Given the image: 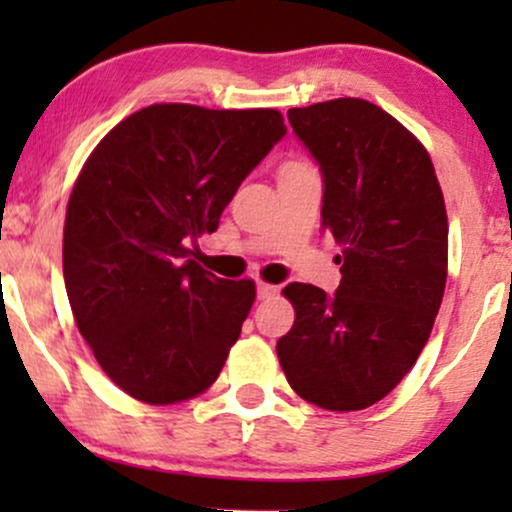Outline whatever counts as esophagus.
Here are the masks:
<instances>
[{
  "mask_svg": "<svg viewBox=\"0 0 512 512\" xmlns=\"http://www.w3.org/2000/svg\"><path fill=\"white\" fill-rule=\"evenodd\" d=\"M276 296V286L264 284V281H257V298L260 301H269V298Z\"/></svg>",
  "mask_w": 512,
  "mask_h": 512,
  "instance_id": "1",
  "label": "esophagus"
}]
</instances>
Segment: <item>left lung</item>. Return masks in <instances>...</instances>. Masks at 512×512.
Returning a JSON list of instances; mask_svg holds the SVG:
<instances>
[{"instance_id":"8db88e82","label":"left lung","mask_w":512,"mask_h":512,"mask_svg":"<svg viewBox=\"0 0 512 512\" xmlns=\"http://www.w3.org/2000/svg\"><path fill=\"white\" fill-rule=\"evenodd\" d=\"M322 175V228L344 245L334 296L289 284L296 322L276 342L305 402L356 411L380 402L419 358L448 279V214L419 139L378 105L337 98L291 108Z\"/></svg>"}]
</instances>
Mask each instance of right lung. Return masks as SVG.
I'll use <instances>...</instances> for the list:
<instances>
[{
  "instance_id": "add662e5",
  "label": "right lung",
  "mask_w": 512,
  "mask_h": 512,
  "mask_svg": "<svg viewBox=\"0 0 512 512\" xmlns=\"http://www.w3.org/2000/svg\"><path fill=\"white\" fill-rule=\"evenodd\" d=\"M286 134L279 110L158 103L110 129L81 168L64 221V286L113 383L173 404L219 378L255 281L190 260L240 182Z\"/></svg>"
}]
</instances>
